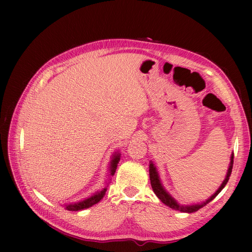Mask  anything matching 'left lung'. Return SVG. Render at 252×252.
Listing matches in <instances>:
<instances>
[{
  "mask_svg": "<svg viewBox=\"0 0 252 252\" xmlns=\"http://www.w3.org/2000/svg\"><path fill=\"white\" fill-rule=\"evenodd\" d=\"M232 167H233V155L231 156V161H230V165H229V168H228V172H227V175H226V179L224 180V182L222 183V185H220V187L218 189V191L213 194L210 199H208L207 201H206L205 203L201 204V205H193V206H180L177 202H175L172 197L166 192V190L163 188L161 182H159V179H158V172L156 170V167L155 165L150 163L149 165V175H150V183H151V187H152V190H154L155 193L157 194V196L158 197L159 200H161L165 205L168 206V207L174 209V210H179V211H182V212H195L199 210L200 208H202L204 205L208 204L209 202H211L215 197L222 191V189L226 186L228 180H229V177L231 174V171H232Z\"/></svg>",
  "mask_w": 252,
  "mask_h": 252,
  "instance_id": "left-lung-1",
  "label": "left lung"
}]
</instances>
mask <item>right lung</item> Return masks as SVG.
Instances as JSON below:
<instances>
[{
	"label": "right lung",
	"instance_id": "add662e5",
	"mask_svg": "<svg viewBox=\"0 0 252 252\" xmlns=\"http://www.w3.org/2000/svg\"><path fill=\"white\" fill-rule=\"evenodd\" d=\"M119 161H120V155H114L112 161H111V166H110V172H111V175L114 174V172H116L117 170V167H118V164H119ZM106 190H107V188H104L103 190H101L100 192H97L96 194L93 195L91 197H89V199L83 201V202H80V203H77V204H71V205H68L66 209L70 210V211H79V210H82V209H85V208H88V207H91L93 205H95L97 204L98 202H100L102 200V197L104 196Z\"/></svg>",
	"mask_w": 252,
	"mask_h": 252
}]
</instances>
